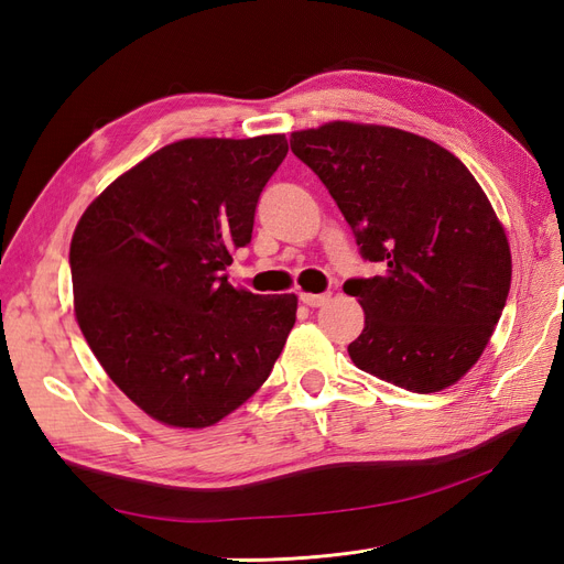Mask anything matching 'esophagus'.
<instances>
[{"instance_id":"obj_1","label":"esophagus","mask_w":564,"mask_h":564,"mask_svg":"<svg viewBox=\"0 0 564 564\" xmlns=\"http://www.w3.org/2000/svg\"><path fill=\"white\" fill-rule=\"evenodd\" d=\"M332 294H301V301L308 305V308H319V305H324L329 301Z\"/></svg>"}]
</instances>
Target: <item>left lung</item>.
<instances>
[{"mask_svg":"<svg viewBox=\"0 0 564 564\" xmlns=\"http://www.w3.org/2000/svg\"><path fill=\"white\" fill-rule=\"evenodd\" d=\"M289 143L381 265L344 284L365 311L355 367L412 392L456 383L487 348L513 272L480 183L449 150L392 127L329 122Z\"/></svg>","mask_w":564,"mask_h":564,"instance_id":"1","label":"left lung"}]
</instances>
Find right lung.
<instances>
[{
    "instance_id": "1",
    "label": "right lung",
    "mask_w": 564,
    "mask_h": 564,
    "mask_svg": "<svg viewBox=\"0 0 564 564\" xmlns=\"http://www.w3.org/2000/svg\"><path fill=\"white\" fill-rule=\"evenodd\" d=\"M284 133L185 139L129 169L70 242L77 324L112 383L148 416L207 429L270 377L296 296L235 289L220 270L251 242Z\"/></svg>"
}]
</instances>
